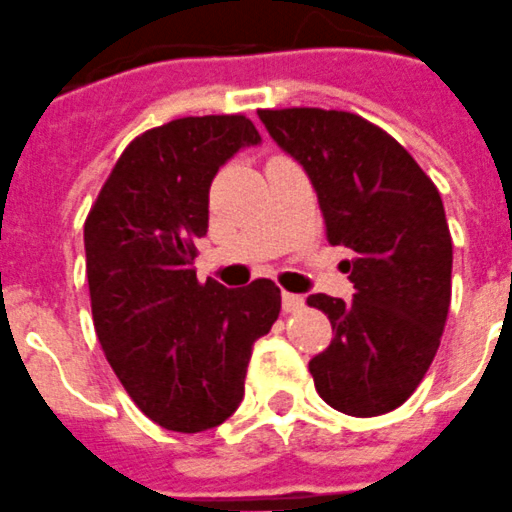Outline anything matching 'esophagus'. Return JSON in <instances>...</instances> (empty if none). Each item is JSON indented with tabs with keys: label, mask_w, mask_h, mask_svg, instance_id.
Here are the masks:
<instances>
[{
	"label": "esophagus",
	"mask_w": 512,
	"mask_h": 512,
	"mask_svg": "<svg viewBox=\"0 0 512 512\" xmlns=\"http://www.w3.org/2000/svg\"><path fill=\"white\" fill-rule=\"evenodd\" d=\"M302 305H305L302 295H295V292H282V310L285 312L302 310Z\"/></svg>",
	"instance_id": "1"
}]
</instances>
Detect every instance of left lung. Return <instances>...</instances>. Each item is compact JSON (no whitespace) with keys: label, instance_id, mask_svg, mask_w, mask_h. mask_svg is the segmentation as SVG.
<instances>
[{"label":"left lung","instance_id":"1","mask_svg":"<svg viewBox=\"0 0 512 512\" xmlns=\"http://www.w3.org/2000/svg\"><path fill=\"white\" fill-rule=\"evenodd\" d=\"M257 114L310 177L330 245L352 252V300L307 297L335 335L310 360L317 393L355 418L390 413L425 377L448 320L453 240L438 187L398 140L357 114Z\"/></svg>","mask_w":512,"mask_h":512}]
</instances>
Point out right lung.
<instances>
[{"instance_id":"obj_1","label":"right lung","mask_w":512,"mask_h":512,"mask_svg":"<svg viewBox=\"0 0 512 512\" xmlns=\"http://www.w3.org/2000/svg\"><path fill=\"white\" fill-rule=\"evenodd\" d=\"M242 114L182 117L127 145L84 222L92 317L107 362L137 408L175 433L225 423L245 395L252 345L280 315V287L200 282L210 185L242 147Z\"/></svg>"}]
</instances>
